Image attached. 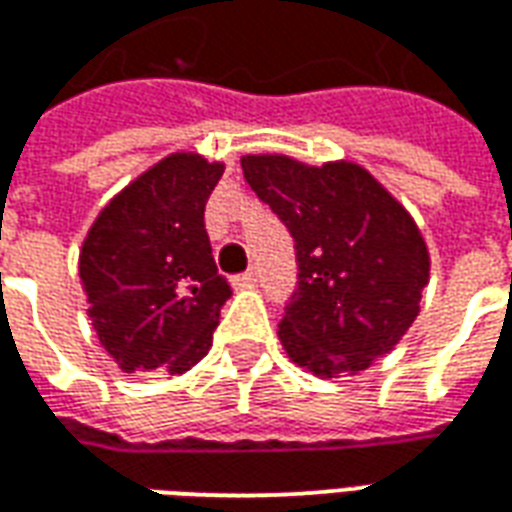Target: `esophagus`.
I'll return each instance as SVG.
<instances>
[{
    "instance_id": "obj_1",
    "label": "esophagus",
    "mask_w": 512,
    "mask_h": 512,
    "mask_svg": "<svg viewBox=\"0 0 512 512\" xmlns=\"http://www.w3.org/2000/svg\"><path fill=\"white\" fill-rule=\"evenodd\" d=\"M257 282V268H252V271H246V274H241V277L233 279L235 288H252Z\"/></svg>"
}]
</instances>
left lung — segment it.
Instances as JSON below:
<instances>
[{
    "mask_svg": "<svg viewBox=\"0 0 512 512\" xmlns=\"http://www.w3.org/2000/svg\"><path fill=\"white\" fill-rule=\"evenodd\" d=\"M246 183L296 241L299 288L279 321L293 365L356 376L417 321L430 252L414 216L356 161L321 167L285 153L241 156Z\"/></svg>",
    "mask_w": 512,
    "mask_h": 512,
    "instance_id": "obj_1",
    "label": "left lung"
}]
</instances>
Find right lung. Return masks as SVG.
I'll use <instances>...</instances> for the list:
<instances>
[{
	"mask_svg": "<svg viewBox=\"0 0 512 512\" xmlns=\"http://www.w3.org/2000/svg\"><path fill=\"white\" fill-rule=\"evenodd\" d=\"M222 161L169 153L95 216L79 279L104 351L123 373L180 376L208 354L230 285L205 233V202Z\"/></svg>",
	"mask_w": 512,
	"mask_h": 512,
	"instance_id": "obj_1",
	"label": "right lung"
}]
</instances>
